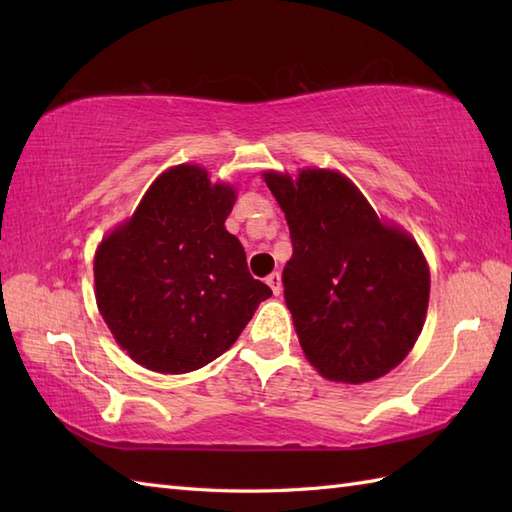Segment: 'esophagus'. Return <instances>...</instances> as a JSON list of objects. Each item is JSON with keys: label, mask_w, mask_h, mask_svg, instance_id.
<instances>
[{"label": "esophagus", "mask_w": 512, "mask_h": 512, "mask_svg": "<svg viewBox=\"0 0 512 512\" xmlns=\"http://www.w3.org/2000/svg\"><path fill=\"white\" fill-rule=\"evenodd\" d=\"M266 284H268L270 288H273L275 295H281V275H279V273L268 275V277H266Z\"/></svg>", "instance_id": "obj_1"}]
</instances>
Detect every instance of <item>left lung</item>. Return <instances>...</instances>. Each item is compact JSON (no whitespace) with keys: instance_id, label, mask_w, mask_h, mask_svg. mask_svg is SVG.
I'll return each instance as SVG.
<instances>
[{"instance_id":"left-lung-1","label":"left lung","mask_w":512,"mask_h":512,"mask_svg":"<svg viewBox=\"0 0 512 512\" xmlns=\"http://www.w3.org/2000/svg\"><path fill=\"white\" fill-rule=\"evenodd\" d=\"M292 239L284 299L319 372L367 383L405 358L429 306V268L413 239L378 220L345 176L266 173Z\"/></svg>"}]
</instances>
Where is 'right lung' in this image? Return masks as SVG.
<instances>
[{"label":"right lung","instance_id":"1","mask_svg":"<svg viewBox=\"0 0 512 512\" xmlns=\"http://www.w3.org/2000/svg\"><path fill=\"white\" fill-rule=\"evenodd\" d=\"M233 204L235 191L211 184L204 169L173 167L96 250V303L138 365L160 374L204 367L273 295L248 273L244 246L226 231Z\"/></svg>","mask_w":512,"mask_h":512}]
</instances>
